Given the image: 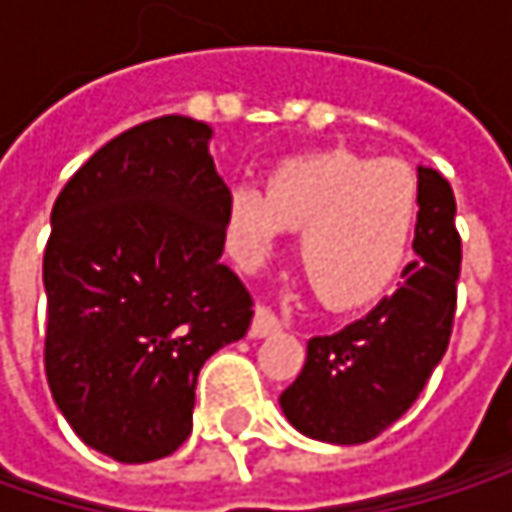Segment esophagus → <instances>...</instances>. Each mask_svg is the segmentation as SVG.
Here are the masks:
<instances>
[{"label": "esophagus", "instance_id": "esophagus-1", "mask_svg": "<svg viewBox=\"0 0 512 512\" xmlns=\"http://www.w3.org/2000/svg\"><path fill=\"white\" fill-rule=\"evenodd\" d=\"M281 329V320H278V314L269 308V305H257L255 308V320H252V329H249V335L252 338H266V335H275Z\"/></svg>", "mask_w": 512, "mask_h": 512}]
</instances>
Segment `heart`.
I'll return each mask as SVG.
<instances>
[{"label":"heart","mask_w":512,"mask_h":512,"mask_svg":"<svg viewBox=\"0 0 512 512\" xmlns=\"http://www.w3.org/2000/svg\"><path fill=\"white\" fill-rule=\"evenodd\" d=\"M418 222V180L394 159L353 151L281 162L266 189L240 186L231 234L246 266L272 252L281 231L299 234V266L329 308L373 302L397 278Z\"/></svg>","instance_id":"1"}]
</instances>
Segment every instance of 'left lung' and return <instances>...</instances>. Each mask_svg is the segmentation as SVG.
<instances>
[{
	"instance_id": "1",
	"label": "left lung",
	"mask_w": 512,
	"mask_h": 512,
	"mask_svg": "<svg viewBox=\"0 0 512 512\" xmlns=\"http://www.w3.org/2000/svg\"><path fill=\"white\" fill-rule=\"evenodd\" d=\"M418 260L367 317L308 341L302 373L281 394L287 421L320 442L361 445L418 400L442 361L457 314L462 240L451 183L418 165Z\"/></svg>"
}]
</instances>
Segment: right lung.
Masks as SVG:
<instances>
[{
  "instance_id": "add662e5",
  "label": "right lung",
  "mask_w": 512,
  "mask_h": 512,
  "mask_svg": "<svg viewBox=\"0 0 512 512\" xmlns=\"http://www.w3.org/2000/svg\"><path fill=\"white\" fill-rule=\"evenodd\" d=\"M207 142L186 115L136 124L52 204L47 382L73 433L118 462L162 460L189 439L198 370L255 314L219 260L231 192Z\"/></svg>"
}]
</instances>
